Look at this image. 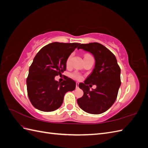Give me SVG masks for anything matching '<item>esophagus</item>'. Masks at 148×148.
I'll use <instances>...</instances> for the list:
<instances>
[{
	"mask_svg": "<svg viewBox=\"0 0 148 148\" xmlns=\"http://www.w3.org/2000/svg\"><path fill=\"white\" fill-rule=\"evenodd\" d=\"M78 85H79V83H76V87H77V88H78Z\"/></svg>",
	"mask_w": 148,
	"mask_h": 148,
	"instance_id": "1",
	"label": "esophagus"
}]
</instances>
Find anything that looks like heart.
<instances>
[{"instance_id":"obj_1","label":"heart","mask_w":148,"mask_h":148,"mask_svg":"<svg viewBox=\"0 0 148 148\" xmlns=\"http://www.w3.org/2000/svg\"><path fill=\"white\" fill-rule=\"evenodd\" d=\"M88 55V54H86ZM71 57H72V55H70L69 56V57H68V59L66 60V65H69L70 62H71ZM71 77H73V78L76 79H80L82 78V75H80L78 72H77V71H75L72 74H71Z\"/></svg>"}]
</instances>
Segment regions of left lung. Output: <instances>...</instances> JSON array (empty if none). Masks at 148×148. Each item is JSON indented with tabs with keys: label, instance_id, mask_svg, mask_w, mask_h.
Instances as JSON below:
<instances>
[{
	"label": "left lung",
	"instance_id": "left-lung-1",
	"mask_svg": "<svg viewBox=\"0 0 148 148\" xmlns=\"http://www.w3.org/2000/svg\"><path fill=\"white\" fill-rule=\"evenodd\" d=\"M79 49L92 53L95 65L84 83L79 84L84 95L77 103L87 113L100 114L108 110L117 99L121 85L120 68L114 53L101 44H82ZM89 84H96L97 88L90 91L87 86Z\"/></svg>",
	"mask_w": 148,
	"mask_h": 148
}]
</instances>
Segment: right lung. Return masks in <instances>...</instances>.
<instances>
[{
	"mask_svg": "<svg viewBox=\"0 0 148 148\" xmlns=\"http://www.w3.org/2000/svg\"><path fill=\"white\" fill-rule=\"evenodd\" d=\"M79 43L52 42L43 47L33 59L26 79L28 96L39 110L52 112L59 109L65 93L75 90L76 83L66 77L60 83L55 77L66 70V60Z\"/></svg>",
	"mask_w": 148,
	"mask_h": 148,
	"instance_id": "right-lung-1",
	"label": "right lung"
}]
</instances>
